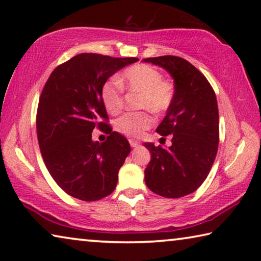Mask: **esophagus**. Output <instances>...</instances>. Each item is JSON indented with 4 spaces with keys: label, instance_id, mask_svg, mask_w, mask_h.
<instances>
[{
    "label": "esophagus",
    "instance_id": "1",
    "mask_svg": "<svg viewBox=\"0 0 261 261\" xmlns=\"http://www.w3.org/2000/svg\"><path fill=\"white\" fill-rule=\"evenodd\" d=\"M129 143H130L131 147H137V146H139V144H140L138 140H135V139H130Z\"/></svg>",
    "mask_w": 261,
    "mask_h": 261
}]
</instances>
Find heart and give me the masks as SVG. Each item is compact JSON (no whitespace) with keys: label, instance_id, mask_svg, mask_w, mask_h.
Wrapping results in <instances>:
<instances>
[{"label":"heart","instance_id":"heart-1","mask_svg":"<svg viewBox=\"0 0 261 261\" xmlns=\"http://www.w3.org/2000/svg\"><path fill=\"white\" fill-rule=\"evenodd\" d=\"M122 87L140 93L139 108L150 109L152 113H165L174 98L172 82L164 80L158 69L148 65H135L126 68L117 81H109L102 87L101 97L106 109L110 114H118L123 108ZM152 116L146 111L123 115L116 122V127L130 137H139L152 126Z\"/></svg>","mask_w":261,"mask_h":261}]
</instances>
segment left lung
I'll use <instances>...</instances> for the list:
<instances>
[{
  "instance_id": "8db88e82",
  "label": "left lung",
  "mask_w": 261,
  "mask_h": 261,
  "mask_svg": "<svg viewBox=\"0 0 261 261\" xmlns=\"http://www.w3.org/2000/svg\"><path fill=\"white\" fill-rule=\"evenodd\" d=\"M174 81V98L156 132L172 135V145L144 143L151 153L145 184L153 193L168 198L188 195L203 184L216 158L220 138L216 95L205 76L182 58H147Z\"/></svg>"
}]
</instances>
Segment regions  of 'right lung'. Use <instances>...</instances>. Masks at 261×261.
Masks as SVG:
<instances>
[{
	"label": "right lung",
	"mask_w": 261,
	"mask_h": 261,
	"mask_svg": "<svg viewBox=\"0 0 261 261\" xmlns=\"http://www.w3.org/2000/svg\"><path fill=\"white\" fill-rule=\"evenodd\" d=\"M137 61L81 53L58 66L45 84L37 111V136L49 174L68 195L97 201L116 188L131 147L125 137L100 122L108 119L101 90L111 75ZM95 127L109 131L105 143L92 140Z\"/></svg>",
	"instance_id": "1"
}]
</instances>
